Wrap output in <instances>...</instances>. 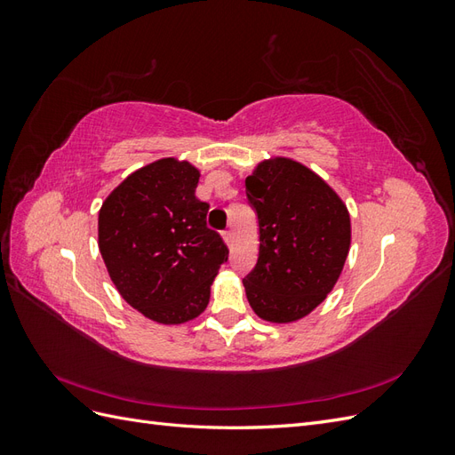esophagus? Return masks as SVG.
I'll return each instance as SVG.
<instances>
[{
  "label": "esophagus",
  "instance_id": "1",
  "mask_svg": "<svg viewBox=\"0 0 455 455\" xmlns=\"http://www.w3.org/2000/svg\"><path fill=\"white\" fill-rule=\"evenodd\" d=\"M222 239L226 241L228 246H231V243H233V231H229V229H228V231H222Z\"/></svg>",
  "mask_w": 455,
  "mask_h": 455
}]
</instances>
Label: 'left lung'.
<instances>
[{"mask_svg": "<svg viewBox=\"0 0 455 455\" xmlns=\"http://www.w3.org/2000/svg\"><path fill=\"white\" fill-rule=\"evenodd\" d=\"M244 186L259 228L258 261L243 279L246 298L259 319L294 323L339 279L351 244L347 206L319 174L288 157L258 163Z\"/></svg>", "mask_w": 455, "mask_h": 455, "instance_id": "1", "label": "left lung"}]
</instances>
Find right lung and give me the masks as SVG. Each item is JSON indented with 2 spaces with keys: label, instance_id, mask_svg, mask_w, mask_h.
<instances>
[{
  "label": "right lung",
  "instance_id": "1",
  "mask_svg": "<svg viewBox=\"0 0 455 455\" xmlns=\"http://www.w3.org/2000/svg\"><path fill=\"white\" fill-rule=\"evenodd\" d=\"M199 171L164 157L134 171L102 203L99 249L129 306L161 324L199 316L228 261L220 233L206 226L209 203L196 197Z\"/></svg>",
  "mask_w": 455,
  "mask_h": 455
}]
</instances>
